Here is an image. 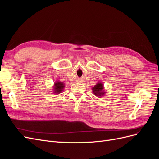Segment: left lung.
Here are the masks:
<instances>
[{
  "label": "left lung",
  "mask_w": 159,
  "mask_h": 159,
  "mask_svg": "<svg viewBox=\"0 0 159 159\" xmlns=\"http://www.w3.org/2000/svg\"><path fill=\"white\" fill-rule=\"evenodd\" d=\"M92 89L93 93L96 95H103V92H102V90L103 89V84L101 83H98L97 85H95Z\"/></svg>",
  "instance_id": "1"
}]
</instances>
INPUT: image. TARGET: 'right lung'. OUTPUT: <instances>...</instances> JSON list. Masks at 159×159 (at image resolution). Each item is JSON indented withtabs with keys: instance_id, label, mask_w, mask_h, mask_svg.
Returning <instances> with one entry per match:
<instances>
[{
	"instance_id": "obj_1",
	"label": "right lung",
	"mask_w": 159,
	"mask_h": 159,
	"mask_svg": "<svg viewBox=\"0 0 159 159\" xmlns=\"http://www.w3.org/2000/svg\"><path fill=\"white\" fill-rule=\"evenodd\" d=\"M64 84H63L62 82H60V81H57L55 84V87L54 88V91L56 93H61V91H62V89H64Z\"/></svg>"
}]
</instances>
